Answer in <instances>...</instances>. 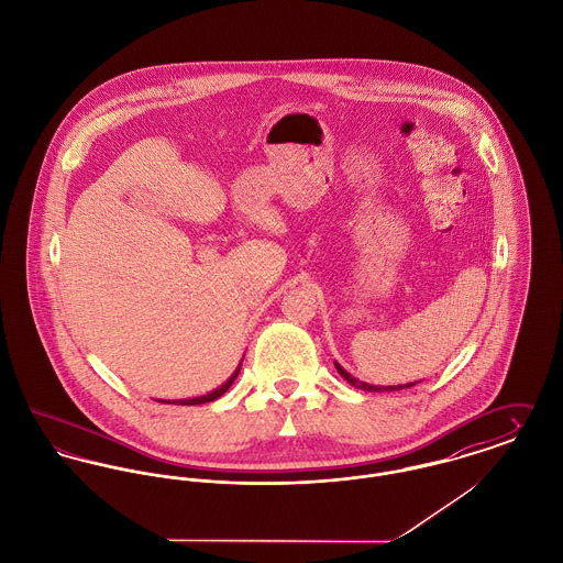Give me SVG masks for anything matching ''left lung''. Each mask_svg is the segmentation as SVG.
<instances>
[{
    "label": "left lung",
    "instance_id": "obj_1",
    "mask_svg": "<svg viewBox=\"0 0 563 563\" xmlns=\"http://www.w3.org/2000/svg\"><path fill=\"white\" fill-rule=\"evenodd\" d=\"M335 367H338L339 374L343 379H347L354 388H361V390H367V393H386V390H401V388H410V386H416V382H410V384H397V386H374V384H367V382H363V379H356L354 375L347 374L341 365H339L338 361H335ZM420 382V379H418Z\"/></svg>",
    "mask_w": 563,
    "mask_h": 563
}]
</instances>
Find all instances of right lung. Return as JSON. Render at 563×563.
<instances>
[{"mask_svg":"<svg viewBox=\"0 0 563 563\" xmlns=\"http://www.w3.org/2000/svg\"><path fill=\"white\" fill-rule=\"evenodd\" d=\"M241 363H243V358H241ZM241 363L236 365V369L232 372V375L225 379L222 386H218L216 390H211V393H207V395H200V397H189V399H155V401H162V404H177V406H200V404H209V401H216V399H220L222 395H224L225 390L232 386V382L236 379V375L241 372Z\"/></svg>","mask_w":563,"mask_h":563,"instance_id":"add662e5","label":"right lung"}]
</instances>
